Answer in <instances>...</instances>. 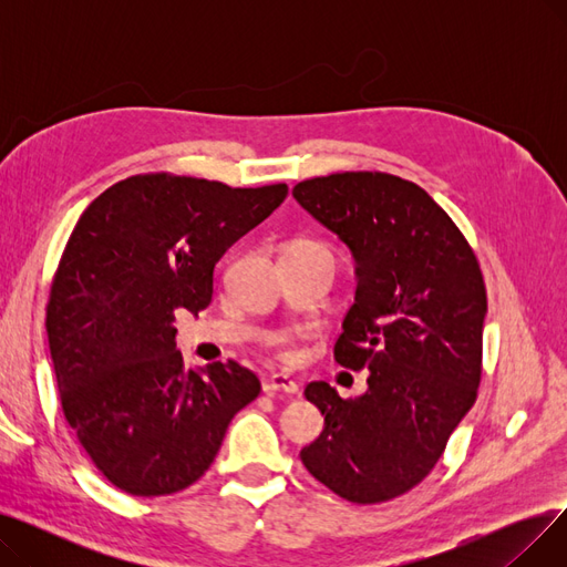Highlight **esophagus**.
Instances as JSON below:
<instances>
[{
  "mask_svg": "<svg viewBox=\"0 0 567 567\" xmlns=\"http://www.w3.org/2000/svg\"><path fill=\"white\" fill-rule=\"evenodd\" d=\"M264 393L274 395V393H287V395H299V383L291 381L289 377L285 374H274L268 377L264 383Z\"/></svg>",
  "mask_w": 567,
  "mask_h": 567,
  "instance_id": "1",
  "label": "esophagus"
}]
</instances>
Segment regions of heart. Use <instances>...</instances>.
Instances as JSON below:
<instances>
[{"instance_id":"b5f03b06","label":"heart","mask_w":567,"mask_h":567,"mask_svg":"<svg viewBox=\"0 0 567 567\" xmlns=\"http://www.w3.org/2000/svg\"><path fill=\"white\" fill-rule=\"evenodd\" d=\"M301 246H317V244H312V241H293L289 248H301ZM268 347H271L278 355H282V359H287V355H289V342H287L285 336L271 338V340H268Z\"/></svg>"}]
</instances>
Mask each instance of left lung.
<instances>
[{"instance_id": "left-lung-1", "label": "left lung", "mask_w": 567, "mask_h": 567, "mask_svg": "<svg viewBox=\"0 0 567 567\" xmlns=\"http://www.w3.org/2000/svg\"><path fill=\"white\" fill-rule=\"evenodd\" d=\"M291 195L359 264L333 355L347 370H370L361 398L308 383L323 432L301 460L351 503L391 501L425 481L478 398L487 315L481 264L453 218L395 174L315 176Z\"/></svg>"}]
</instances>
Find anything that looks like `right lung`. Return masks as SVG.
I'll return each mask as SVG.
<instances>
[{
	"label": "right lung",
	"mask_w": 567,
	"mask_h": 567,
	"mask_svg": "<svg viewBox=\"0 0 567 567\" xmlns=\"http://www.w3.org/2000/svg\"><path fill=\"white\" fill-rule=\"evenodd\" d=\"M287 193L135 174L73 227L50 285L48 344L66 423L122 492L190 487L259 395V379L234 361L186 372L172 321L178 308L197 315L212 303L218 259Z\"/></svg>",
	"instance_id": "obj_1"
}]
</instances>
